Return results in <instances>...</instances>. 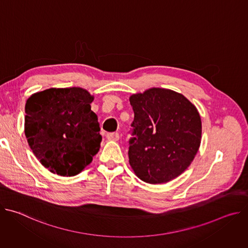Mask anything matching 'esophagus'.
Wrapping results in <instances>:
<instances>
[{
  "mask_svg": "<svg viewBox=\"0 0 248 248\" xmlns=\"http://www.w3.org/2000/svg\"><path fill=\"white\" fill-rule=\"evenodd\" d=\"M107 139L110 141H118L120 139V134L118 132L107 133Z\"/></svg>",
  "mask_w": 248,
  "mask_h": 248,
  "instance_id": "esophagus-1",
  "label": "esophagus"
}]
</instances>
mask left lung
Segmentation results:
<instances>
[{
  "instance_id": "8db88e82",
  "label": "left lung",
  "mask_w": 248,
  "mask_h": 248,
  "mask_svg": "<svg viewBox=\"0 0 248 248\" xmlns=\"http://www.w3.org/2000/svg\"><path fill=\"white\" fill-rule=\"evenodd\" d=\"M134 112V137L129 140V165L141 181L157 185L181 175L200 147L198 110L183 94L152 87L129 97Z\"/></svg>"
}]
</instances>
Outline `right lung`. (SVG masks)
<instances>
[{"instance_id":"add662e5","label":"right lung","mask_w":248,"mask_h":248,"mask_svg":"<svg viewBox=\"0 0 248 248\" xmlns=\"http://www.w3.org/2000/svg\"><path fill=\"white\" fill-rule=\"evenodd\" d=\"M94 96L80 87L49 88L32 94L25 104L24 133L39 162L51 172L74 176L100 149L102 136Z\"/></svg>"}]
</instances>
